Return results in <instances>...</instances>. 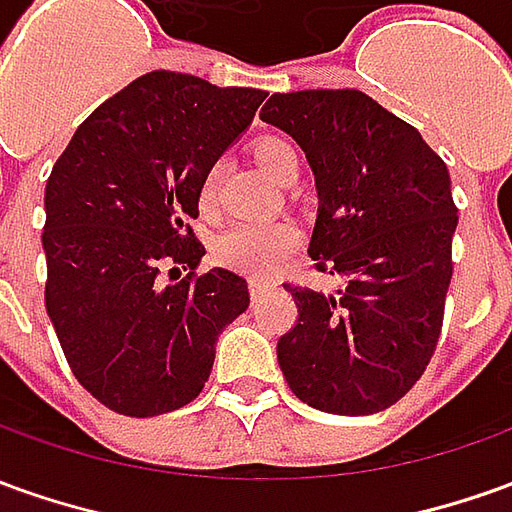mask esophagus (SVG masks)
I'll use <instances>...</instances> for the list:
<instances>
[{"instance_id":"34e87169","label":"esophagus","mask_w":512,"mask_h":512,"mask_svg":"<svg viewBox=\"0 0 512 512\" xmlns=\"http://www.w3.org/2000/svg\"><path fill=\"white\" fill-rule=\"evenodd\" d=\"M249 291H252V296H263V293L268 291V282L266 280H252L249 282Z\"/></svg>"}]
</instances>
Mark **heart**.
Here are the masks:
<instances>
[{
	"label": "heart",
	"instance_id": "obj_1",
	"mask_svg": "<svg viewBox=\"0 0 512 512\" xmlns=\"http://www.w3.org/2000/svg\"><path fill=\"white\" fill-rule=\"evenodd\" d=\"M255 160L260 169L271 174L274 180H285L288 174H296L299 169V155L285 138L280 135H263L257 138ZM216 188H219V166H210L199 185V205L202 210H210L216 205ZM302 244V232L293 221H235L230 230L221 232L216 255L221 263L230 268H238L252 277H268L280 271Z\"/></svg>",
	"mask_w": 512,
	"mask_h": 512
}]
</instances>
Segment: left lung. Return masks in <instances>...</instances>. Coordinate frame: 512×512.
<instances>
[{
  "instance_id": "left-lung-1",
  "label": "left lung",
  "mask_w": 512,
  "mask_h": 512,
  "mask_svg": "<svg viewBox=\"0 0 512 512\" xmlns=\"http://www.w3.org/2000/svg\"><path fill=\"white\" fill-rule=\"evenodd\" d=\"M260 119L288 132L316 174L307 252L343 285L285 282L296 324L277 360L305 405L368 416L430 366L452 282L457 207L449 169L421 132L355 88L271 94Z\"/></svg>"
}]
</instances>
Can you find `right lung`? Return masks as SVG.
<instances>
[{"label":"right lung","instance_id":"add662e5","mask_svg":"<svg viewBox=\"0 0 512 512\" xmlns=\"http://www.w3.org/2000/svg\"><path fill=\"white\" fill-rule=\"evenodd\" d=\"M257 88L149 71L82 121L46 180V313L85 391L121 416L194 402L221 330L249 307L241 274H199V185L252 124ZM189 268L185 278L170 269Z\"/></svg>","mask_w":512,"mask_h":512}]
</instances>
